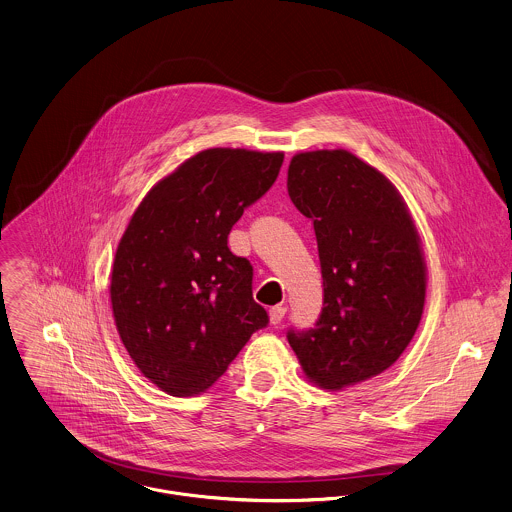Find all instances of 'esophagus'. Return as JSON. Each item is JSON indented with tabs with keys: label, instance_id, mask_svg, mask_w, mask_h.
<instances>
[{
	"label": "esophagus",
	"instance_id": "34e87169",
	"mask_svg": "<svg viewBox=\"0 0 512 512\" xmlns=\"http://www.w3.org/2000/svg\"><path fill=\"white\" fill-rule=\"evenodd\" d=\"M285 312H287V308L283 307V305L271 307L269 308V320H271L273 324H279V322L285 318Z\"/></svg>",
	"mask_w": 512,
	"mask_h": 512
}]
</instances>
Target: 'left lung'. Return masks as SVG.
<instances>
[{"label":"left lung","mask_w":512,"mask_h":512,"mask_svg":"<svg viewBox=\"0 0 512 512\" xmlns=\"http://www.w3.org/2000/svg\"><path fill=\"white\" fill-rule=\"evenodd\" d=\"M287 190L312 219L324 283L316 328L289 332L310 384L336 392L388 370L423 314L427 265L398 188L356 154L310 150L291 158Z\"/></svg>","instance_id":"obj_1"}]
</instances>
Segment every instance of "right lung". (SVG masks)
<instances>
[{
    "label": "right lung",
    "mask_w": 512,
    "mask_h": 512,
    "mask_svg": "<svg viewBox=\"0 0 512 512\" xmlns=\"http://www.w3.org/2000/svg\"><path fill=\"white\" fill-rule=\"evenodd\" d=\"M285 154L207 148L156 182L114 253L110 305L144 378L174 398L209 390L267 324L253 267L227 247L247 205L277 180Z\"/></svg>",
    "instance_id": "add662e5"
}]
</instances>
